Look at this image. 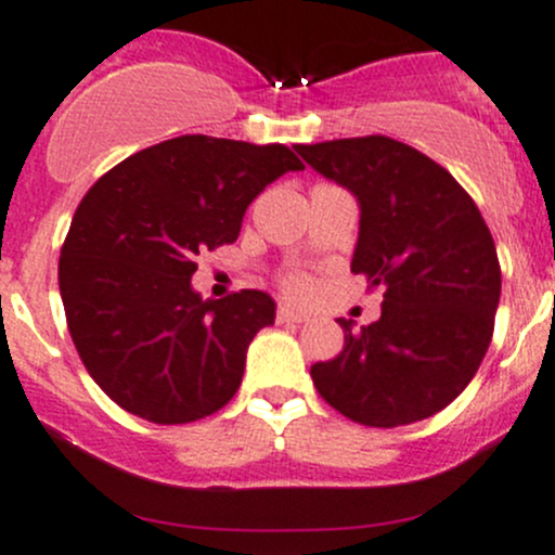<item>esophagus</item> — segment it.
I'll return each mask as SVG.
<instances>
[{
  "label": "esophagus",
  "mask_w": 555,
  "mask_h": 555,
  "mask_svg": "<svg viewBox=\"0 0 555 555\" xmlns=\"http://www.w3.org/2000/svg\"><path fill=\"white\" fill-rule=\"evenodd\" d=\"M276 319H279V322H293V324H300V322H306V319H309V317H306L304 311L289 309V306H279Z\"/></svg>",
  "instance_id": "1"
}]
</instances>
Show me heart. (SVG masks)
Returning a JSON list of instances; mask_svg holds the SVG:
<instances>
[{
    "instance_id": "heart-1",
    "label": "heart",
    "mask_w": 555,
    "mask_h": 555,
    "mask_svg": "<svg viewBox=\"0 0 555 555\" xmlns=\"http://www.w3.org/2000/svg\"><path fill=\"white\" fill-rule=\"evenodd\" d=\"M284 289H287L289 295H295V298H306V295L311 293V282H309V276H300V273H295V276L284 279Z\"/></svg>"
}]
</instances>
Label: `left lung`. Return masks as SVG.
<instances>
[{
	"label": "left lung",
	"instance_id": "obj_1",
	"mask_svg": "<svg viewBox=\"0 0 555 555\" xmlns=\"http://www.w3.org/2000/svg\"><path fill=\"white\" fill-rule=\"evenodd\" d=\"M360 204L351 271L384 287L367 327L338 319L344 349L311 367L319 395L365 427L429 418L462 395L494 333L502 271L475 201L443 166L389 137L298 144Z\"/></svg>",
	"mask_w": 555,
	"mask_h": 555
}]
</instances>
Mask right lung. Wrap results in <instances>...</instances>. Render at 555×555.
Segmentation results:
<instances>
[{
    "instance_id": "right-lung-1",
    "label": "right lung",
    "mask_w": 555,
    "mask_h": 555,
    "mask_svg": "<svg viewBox=\"0 0 555 555\" xmlns=\"http://www.w3.org/2000/svg\"><path fill=\"white\" fill-rule=\"evenodd\" d=\"M300 169L284 144L190 133L133 153L88 190L59 287L82 365L122 411L188 424L236 395L276 304L260 289L204 300L190 284L195 255L236 242L246 206Z\"/></svg>"
}]
</instances>
